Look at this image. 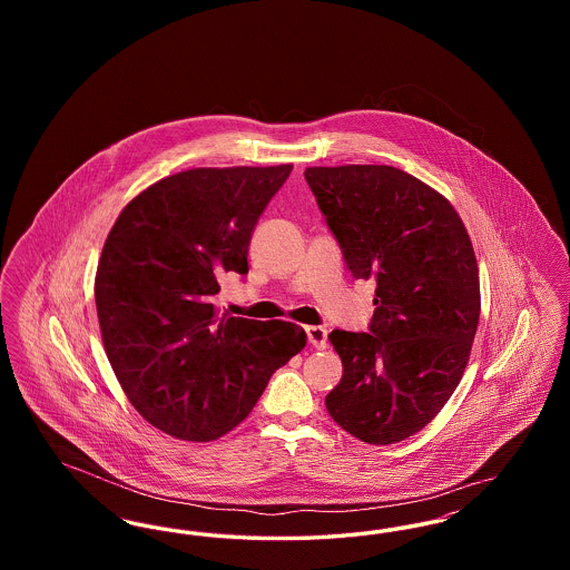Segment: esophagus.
Listing matches in <instances>:
<instances>
[{"instance_id": "obj_1", "label": "esophagus", "mask_w": 570, "mask_h": 570, "mask_svg": "<svg viewBox=\"0 0 570 570\" xmlns=\"http://www.w3.org/2000/svg\"><path fill=\"white\" fill-rule=\"evenodd\" d=\"M305 333H307V342H309L314 348H318V351L326 348V326H305Z\"/></svg>"}]
</instances>
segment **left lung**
<instances>
[{
	"mask_svg": "<svg viewBox=\"0 0 570 570\" xmlns=\"http://www.w3.org/2000/svg\"><path fill=\"white\" fill-rule=\"evenodd\" d=\"M356 279H376L367 331L328 333L344 374L331 419L367 444L421 432L460 384L479 326V267L453 205L393 166L305 168Z\"/></svg>",
	"mask_w": 570,
	"mask_h": 570,
	"instance_id": "8db88e82",
	"label": "left lung"
}]
</instances>
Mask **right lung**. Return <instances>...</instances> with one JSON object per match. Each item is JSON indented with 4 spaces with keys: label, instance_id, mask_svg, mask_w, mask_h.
Here are the masks:
<instances>
[{
    "label": "right lung",
    "instance_id": "1",
    "mask_svg": "<svg viewBox=\"0 0 570 570\" xmlns=\"http://www.w3.org/2000/svg\"><path fill=\"white\" fill-rule=\"evenodd\" d=\"M293 164L191 168L140 191L110 228L96 309L112 372L164 434L209 442L237 428L305 346L284 321L217 316L224 273H247L258 217Z\"/></svg>",
    "mask_w": 570,
    "mask_h": 570
}]
</instances>
